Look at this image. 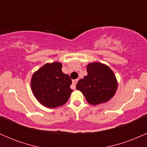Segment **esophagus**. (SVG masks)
<instances>
[{"mask_svg": "<svg viewBox=\"0 0 147 147\" xmlns=\"http://www.w3.org/2000/svg\"><path fill=\"white\" fill-rule=\"evenodd\" d=\"M77 82H78V79H74V80H72V88H75L76 84H77Z\"/></svg>", "mask_w": 147, "mask_h": 147, "instance_id": "obj_1", "label": "esophagus"}]
</instances>
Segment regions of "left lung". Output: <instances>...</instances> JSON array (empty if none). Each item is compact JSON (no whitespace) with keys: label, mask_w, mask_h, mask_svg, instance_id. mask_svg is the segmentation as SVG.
<instances>
[{"label":"left lung","mask_w":147,"mask_h":147,"mask_svg":"<svg viewBox=\"0 0 147 147\" xmlns=\"http://www.w3.org/2000/svg\"><path fill=\"white\" fill-rule=\"evenodd\" d=\"M88 75L77 82L76 88L92 105L107 102L117 90V82L112 70L99 62L87 65Z\"/></svg>","instance_id":"1"}]
</instances>
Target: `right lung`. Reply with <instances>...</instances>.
Listing matches in <instances>:
<instances>
[{"label": "right lung", "mask_w": 147, "mask_h": 147, "mask_svg": "<svg viewBox=\"0 0 147 147\" xmlns=\"http://www.w3.org/2000/svg\"><path fill=\"white\" fill-rule=\"evenodd\" d=\"M59 62L46 63L35 72L31 80L34 95L42 105L56 108L63 105L70 97L72 80L61 70Z\"/></svg>", "instance_id": "add662e5"}]
</instances>
